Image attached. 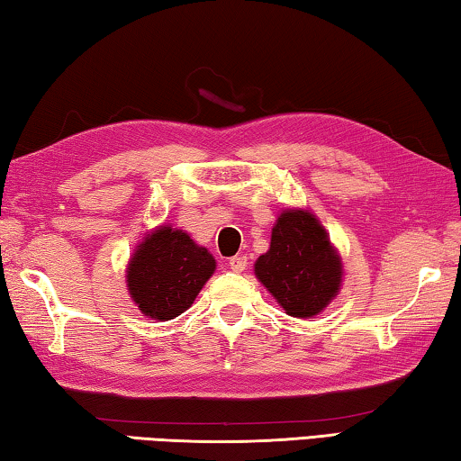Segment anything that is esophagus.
<instances>
[{"instance_id":"1","label":"esophagus","mask_w":461,"mask_h":461,"mask_svg":"<svg viewBox=\"0 0 461 461\" xmlns=\"http://www.w3.org/2000/svg\"><path fill=\"white\" fill-rule=\"evenodd\" d=\"M229 266H230V269L232 271H245V267H247V258L245 255H235V258H230L229 259Z\"/></svg>"}]
</instances>
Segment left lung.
Listing matches in <instances>:
<instances>
[{
    "mask_svg": "<svg viewBox=\"0 0 461 461\" xmlns=\"http://www.w3.org/2000/svg\"><path fill=\"white\" fill-rule=\"evenodd\" d=\"M255 276L285 314L311 319L341 290L343 263L308 210H284L271 229L269 251L255 261Z\"/></svg>",
    "mask_w": 461,
    "mask_h": 461,
    "instance_id": "obj_1",
    "label": "left lung"
}]
</instances>
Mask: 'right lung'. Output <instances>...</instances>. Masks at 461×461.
<instances>
[{"label": "right lung", "instance_id": "1", "mask_svg": "<svg viewBox=\"0 0 461 461\" xmlns=\"http://www.w3.org/2000/svg\"><path fill=\"white\" fill-rule=\"evenodd\" d=\"M216 269L206 247L169 224L140 240L126 267V288L139 311L155 321H171L194 304Z\"/></svg>", "mask_w": 461, "mask_h": 461}]
</instances>
